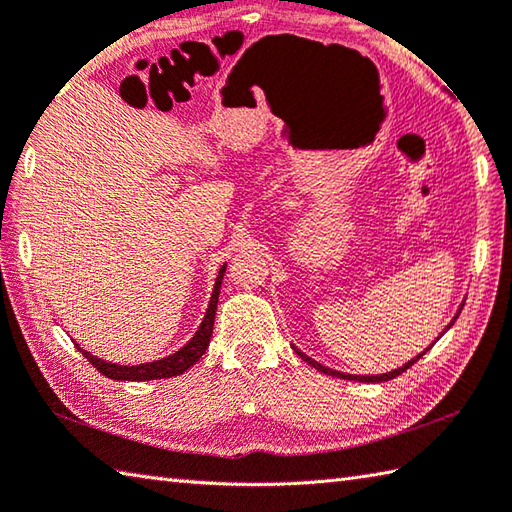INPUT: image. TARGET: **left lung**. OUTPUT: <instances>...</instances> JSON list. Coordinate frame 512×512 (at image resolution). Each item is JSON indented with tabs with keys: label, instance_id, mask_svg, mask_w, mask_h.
<instances>
[{
	"label": "left lung",
	"instance_id": "1",
	"mask_svg": "<svg viewBox=\"0 0 512 512\" xmlns=\"http://www.w3.org/2000/svg\"><path fill=\"white\" fill-rule=\"evenodd\" d=\"M464 306V304H462ZM462 306H459V310H457V315L453 317V319H450V324L446 326V330L450 328V326H453L455 324V319L459 317V313H462ZM446 330H444V333H446ZM442 333V335H444ZM442 335H439V337H442ZM437 337V339H439ZM435 344V342H433ZM433 344H430L426 350H430V348H433ZM426 350H424V353H419L417 357H413V359H410V362H406L404 366H399V368H395V370H390V373H384V375H348V373H339V370H333V368H328V366H322V364H319V362H315V359H310L306 353H302V350H299V348H295V353L299 355V357H302L304 359V362H308L310 366H313V368H317L319 370V373H324V375H333V377H342V379H350V382H368V384H379V382H388V379H393V377H397V375H402L404 373V370H408L410 366H413L415 362H417V359H422L424 355H426Z\"/></svg>",
	"mask_w": 512,
	"mask_h": 512
}]
</instances>
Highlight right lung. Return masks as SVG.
I'll return each instance as SVG.
<instances>
[{
	"instance_id": "obj_1",
	"label": "right lung",
	"mask_w": 512,
	"mask_h": 512,
	"mask_svg": "<svg viewBox=\"0 0 512 512\" xmlns=\"http://www.w3.org/2000/svg\"><path fill=\"white\" fill-rule=\"evenodd\" d=\"M226 273V264L219 268V275L215 279V288L213 295H210V302L206 308V315L199 324L197 333L190 337V342L184 344L177 353L157 359V362H146L139 366H122V364H110L99 359L95 355L86 353L84 348H79L90 364H93L99 373L106 375L108 379H117V382H150V379H166V377H175L182 375L184 370H188L195 362H199V357L206 353V348L210 344V337H213V324H215V313H217V299H219V288H222V279Z\"/></svg>"
}]
</instances>
